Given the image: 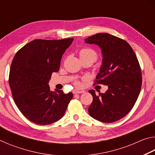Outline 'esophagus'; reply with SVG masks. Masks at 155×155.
I'll return each instance as SVG.
<instances>
[{"instance_id":"esophagus-1","label":"esophagus","mask_w":155,"mask_h":155,"mask_svg":"<svg viewBox=\"0 0 155 155\" xmlns=\"http://www.w3.org/2000/svg\"><path fill=\"white\" fill-rule=\"evenodd\" d=\"M85 92V91H82V90H74L73 91V93L74 94H82V93H84Z\"/></svg>"}]
</instances>
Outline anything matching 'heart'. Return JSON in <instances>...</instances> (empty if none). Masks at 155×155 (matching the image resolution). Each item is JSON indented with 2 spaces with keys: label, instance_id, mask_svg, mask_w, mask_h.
<instances>
[{
  "label": "heart",
  "instance_id": "heart-1",
  "mask_svg": "<svg viewBox=\"0 0 155 155\" xmlns=\"http://www.w3.org/2000/svg\"><path fill=\"white\" fill-rule=\"evenodd\" d=\"M79 57H80V59L89 58V59H91L93 61H96V59H97V53L93 49L84 48L80 51ZM76 85H78V83L76 82Z\"/></svg>",
  "mask_w": 155,
  "mask_h": 155
}]
</instances>
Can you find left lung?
<instances>
[{"instance_id": "left-lung-1", "label": "left lung", "mask_w": 155, "mask_h": 155, "mask_svg": "<svg viewBox=\"0 0 155 155\" xmlns=\"http://www.w3.org/2000/svg\"><path fill=\"white\" fill-rule=\"evenodd\" d=\"M85 41L101 48L103 63L96 83L108 86L99 96L94 90L89 91L93 96L89 114L98 121L115 122L127 115L137 101L142 82L140 64L127 41L117 37L101 33Z\"/></svg>"}]
</instances>
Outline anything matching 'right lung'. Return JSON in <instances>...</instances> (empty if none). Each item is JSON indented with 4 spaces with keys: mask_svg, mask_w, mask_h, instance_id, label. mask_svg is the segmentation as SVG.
Instances as JSON below:
<instances>
[{
    "mask_svg": "<svg viewBox=\"0 0 155 155\" xmlns=\"http://www.w3.org/2000/svg\"><path fill=\"white\" fill-rule=\"evenodd\" d=\"M74 39L35 40L18 51L10 68L9 83L15 104L30 121L50 124L64 116L72 93L50 90L52 72L59 71L61 57Z\"/></svg>",
    "mask_w": 155,
    "mask_h": 155,
    "instance_id": "right-lung-1",
    "label": "right lung"
}]
</instances>
